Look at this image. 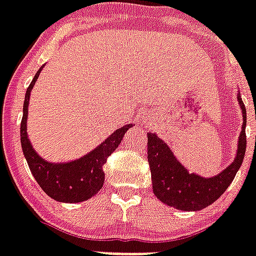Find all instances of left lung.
<instances>
[{
	"label": "left lung",
	"mask_w": 256,
	"mask_h": 256,
	"mask_svg": "<svg viewBox=\"0 0 256 256\" xmlns=\"http://www.w3.org/2000/svg\"><path fill=\"white\" fill-rule=\"evenodd\" d=\"M236 98L242 109L243 124L236 158L229 167L213 178H202L194 172H189L178 160L167 143H164L155 132L147 134V158L151 171L152 190L162 202L178 210H201L218 200L232 184L242 166L246 152V108L240 92Z\"/></svg>",
	"instance_id": "1"
}]
</instances>
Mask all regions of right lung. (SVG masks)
I'll list each match as a JSON object with an SVG mask.
<instances>
[{
  "mask_svg": "<svg viewBox=\"0 0 256 256\" xmlns=\"http://www.w3.org/2000/svg\"><path fill=\"white\" fill-rule=\"evenodd\" d=\"M43 68L44 66H42L35 74L24 96V117L20 122L22 151L32 176L40 188L51 198L59 202H82L89 200L102 188L105 182L104 164L106 163L108 158L113 154L114 150L120 146L124 132L132 128V124L117 128L101 144L76 160L66 162V163H51L44 160L35 151L27 135V113H28L30 93Z\"/></svg>",
  "mask_w": 256,
  "mask_h": 256,
  "instance_id": "right-lung-1",
  "label": "right lung"
}]
</instances>
